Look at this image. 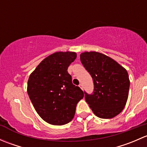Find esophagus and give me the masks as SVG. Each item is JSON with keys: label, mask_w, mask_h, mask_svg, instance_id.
Segmentation results:
<instances>
[{"label": "esophagus", "mask_w": 147, "mask_h": 147, "mask_svg": "<svg viewBox=\"0 0 147 147\" xmlns=\"http://www.w3.org/2000/svg\"><path fill=\"white\" fill-rule=\"evenodd\" d=\"M79 87H80V88L82 89V84H79Z\"/></svg>", "instance_id": "esophagus-1"}]
</instances>
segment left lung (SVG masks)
Instances as JSON below:
<instances>
[{"mask_svg":"<svg viewBox=\"0 0 147 147\" xmlns=\"http://www.w3.org/2000/svg\"><path fill=\"white\" fill-rule=\"evenodd\" d=\"M81 63L90 74L94 91L84 98L94 115L102 119L115 117L123 110L129 90L127 71L111 57L97 52H84Z\"/></svg>","mask_w":147,"mask_h":147,"instance_id":"left-lung-1","label":"left lung"}]
</instances>
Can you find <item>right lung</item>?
Here are the masks:
<instances>
[{
	"mask_svg": "<svg viewBox=\"0 0 147 147\" xmlns=\"http://www.w3.org/2000/svg\"><path fill=\"white\" fill-rule=\"evenodd\" d=\"M74 52H57L44 59L30 74L28 94L41 118L53 125L72 121L83 91L72 82L69 65L76 59Z\"/></svg>",
	"mask_w": 147,
	"mask_h": 147,
	"instance_id": "right-lung-1",
	"label": "right lung"
}]
</instances>
